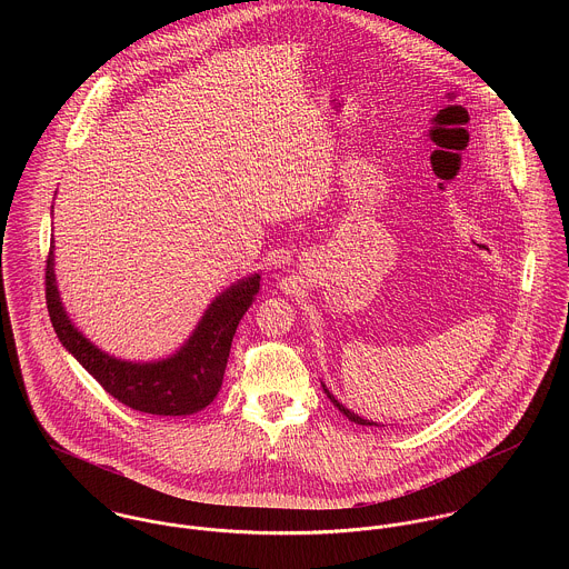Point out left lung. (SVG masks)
<instances>
[{
    "instance_id": "1",
    "label": "left lung",
    "mask_w": 569,
    "mask_h": 569,
    "mask_svg": "<svg viewBox=\"0 0 569 569\" xmlns=\"http://www.w3.org/2000/svg\"><path fill=\"white\" fill-rule=\"evenodd\" d=\"M322 388H325L326 397L330 399V403L337 407V409H339V411H341V413H343L348 420H352V422H357V425H366V427H381V425H377V422H372V420H368V418H361V416H359V413H355L352 409H348V407L341 406V403H339V401H337V399H335V397L328 392V388H326L325 383H322Z\"/></svg>"
}]
</instances>
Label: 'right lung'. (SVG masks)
Instances as JSON below:
<instances>
[{
	"label": "right lung",
	"mask_w": 569,
	"mask_h": 569,
	"mask_svg": "<svg viewBox=\"0 0 569 569\" xmlns=\"http://www.w3.org/2000/svg\"><path fill=\"white\" fill-rule=\"evenodd\" d=\"M258 291L260 273L237 280L208 305L192 335L172 355L127 361L91 343L70 320L57 287L54 241L46 267L48 313L63 348L122 406L156 416H190L217 399L237 326Z\"/></svg>",
	"instance_id": "right-lung-1"
}]
</instances>
